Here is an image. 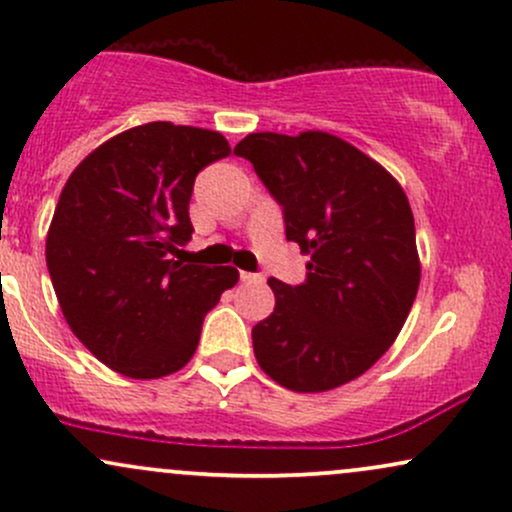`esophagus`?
<instances>
[{
    "instance_id": "34e87169",
    "label": "esophagus",
    "mask_w": 512,
    "mask_h": 512,
    "mask_svg": "<svg viewBox=\"0 0 512 512\" xmlns=\"http://www.w3.org/2000/svg\"><path fill=\"white\" fill-rule=\"evenodd\" d=\"M240 281H245V284H255V281H262V276L252 272H240Z\"/></svg>"
}]
</instances>
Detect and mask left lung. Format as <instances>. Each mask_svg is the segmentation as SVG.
Here are the masks:
<instances>
[{"instance_id":"obj_1","label":"left lung","mask_w":512,"mask_h":512,"mask_svg":"<svg viewBox=\"0 0 512 512\" xmlns=\"http://www.w3.org/2000/svg\"><path fill=\"white\" fill-rule=\"evenodd\" d=\"M233 154L279 202L286 240L310 255L303 284L269 279L276 305L252 327L257 363L293 392L334 390L390 349L414 305L409 199L380 163L327 132L248 134Z\"/></svg>"}]
</instances>
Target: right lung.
Masks as SVG:
<instances>
[{
  "instance_id": "right-lung-1",
  "label": "right lung",
  "mask_w": 512,
  "mask_h": 512,
  "mask_svg": "<svg viewBox=\"0 0 512 512\" xmlns=\"http://www.w3.org/2000/svg\"><path fill=\"white\" fill-rule=\"evenodd\" d=\"M231 154L219 132L149 122L76 166L52 216L45 257L64 320L127 378L175 373L238 269L173 260L192 238L197 173Z\"/></svg>"
}]
</instances>
